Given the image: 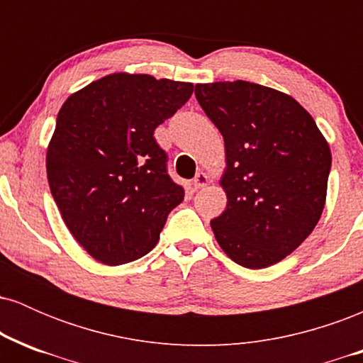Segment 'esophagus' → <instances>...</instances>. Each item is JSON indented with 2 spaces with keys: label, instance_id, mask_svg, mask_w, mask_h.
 Wrapping results in <instances>:
<instances>
[{
  "label": "esophagus",
  "instance_id": "1",
  "mask_svg": "<svg viewBox=\"0 0 363 363\" xmlns=\"http://www.w3.org/2000/svg\"><path fill=\"white\" fill-rule=\"evenodd\" d=\"M208 182H210V177L205 172H198L193 179V187L194 189H203V187L208 186Z\"/></svg>",
  "mask_w": 363,
  "mask_h": 363
}]
</instances>
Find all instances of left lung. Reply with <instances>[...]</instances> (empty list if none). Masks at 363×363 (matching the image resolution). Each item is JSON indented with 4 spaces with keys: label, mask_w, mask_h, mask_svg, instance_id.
<instances>
[{
    "label": "left lung",
    "mask_w": 363,
    "mask_h": 363,
    "mask_svg": "<svg viewBox=\"0 0 363 363\" xmlns=\"http://www.w3.org/2000/svg\"><path fill=\"white\" fill-rule=\"evenodd\" d=\"M194 95L225 141L227 208L216 242L244 268L281 261L309 237L326 201L331 152L290 95L257 83H198Z\"/></svg>",
    "instance_id": "obj_1"
}]
</instances>
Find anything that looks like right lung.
Listing matches in <instances>:
<instances>
[{"label":"right lung","instance_id":"right-lung-1","mask_svg":"<svg viewBox=\"0 0 363 363\" xmlns=\"http://www.w3.org/2000/svg\"><path fill=\"white\" fill-rule=\"evenodd\" d=\"M193 89L112 73L62 104L45 155L48 181L66 227L94 259L109 266L140 259L184 199L153 131Z\"/></svg>","mask_w":363,"mask_h":363}]
</instances>
